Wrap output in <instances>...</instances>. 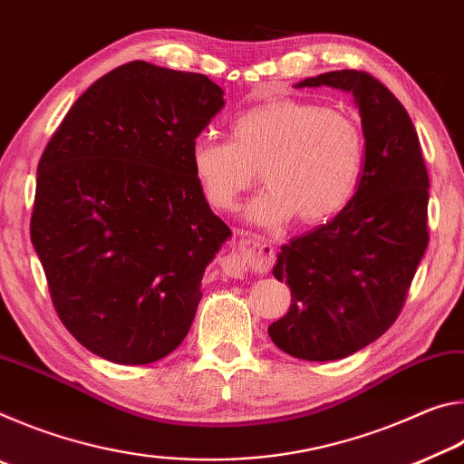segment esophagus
<instances>
[{
    "label": "esophagus",
    "instance_id": "obj_1",
    "mask_svg": "<svg viewBox=\"0 0 464 464\" xmlns=\"http://www.w3.org/2000/svg\"><path fill=\"white\" fill-rule=\"evenodd\" d=\"M274 247L266 239H241L231 254L221 260V268L231 278H246L251 272H268L274 264Z\"/></svg>",
    "mask_w": 464,
    "mask_h": 464
}]
</instances>
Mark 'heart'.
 Returning a JSON list of instances; mask_svg holds the SVG:
<instances>
[{
    "mask_svg": "<svg viewBox=\"0 0 464 464\" xmlns=\"http://www.w3.org/2000/svg\"><path fill=\"white\" fill-rule=\"evenodd\" d=\"M231 140L198 137L190 163L204 198L231 208L256 182L264 190L249 202V221L262 227L319 225L348 207L366 163V137L343 110L298 98L268 100L239 112Z\"/></svg>",
    "mask_w": 464,
    "mask_h": 464,
    "instance_id": "obj_1",
    "label": "heart"
}]
</instances>
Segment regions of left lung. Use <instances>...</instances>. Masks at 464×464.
<instances>
[{
    "instance_id": "8db88e82",
    "label": "left lung",
    "mask_w": 464,
    "mask_h": 464,
    "mask_svg": "<svg viewBox=\"0 0 464 464\" xmlns=\"http://www.w3.org/2000/svg\"><path fill=\"white\" fill-rule=\"evenodd\" d=\"M321 85L354 96L366 163L348 207L282 246L272 270L293 303L268 334L282 352L313 362L354 354L397 319L428 247L430 188L410 114L379 80L343 69L296 88Z\"/></svg>"
}]
</instances>
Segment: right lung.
<instances>
[{
	"label": "right lung",
	"mask_w": 464,
	"mask_h": 464,
	"mask_svg": "<svg viewBox=\"0 0 464 464\" xmlns=\"http://www.w3.org/2000/svg\"><path fill=\"white\" fill-rule=\"evenodd\" d=\"M223 93L207 75L130 61L77 98L38 163L30 239L53 304L110 362L149 364L182 343L231 237L190 163Z\"/></svg>",
	"instance_id": "obj_1"
}]
</instances>
